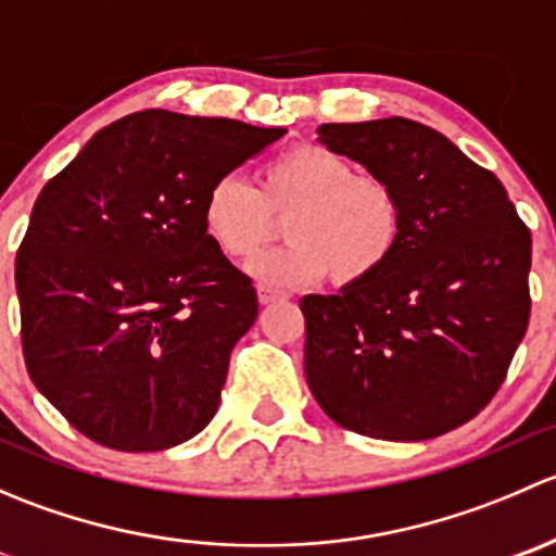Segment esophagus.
Instances as JSON below:
<instances>
[{"mask_svg": "<svg viewBox=\"0 0 556 556\" xmlns=\"http://www.w3.org/2000/svg\"><path fill=\"white\" fill-rule=\"evenodd\" d=\"M279 299H285V293H279V290L266 288V285H261V288H257V301H261V304H274V301H279Z\"/></svg>", "mask_w": 556, "mask_h": 556, "instance_id": "34e87169", "label": "esophagus"}]
</instances>
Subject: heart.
I'll list each match as a JSON object with an SVG mask.
<instances>
[{
  "instance_id": "b5f03b06",
  "label": "heart",
  "mask_w": 556,
  "mask_h": 556,
  "mask_svg": "<svg viewBox=\"0 0 556 556\" xmlns=\"http://www.w3.org/2000/svg\"><path fill=\"white\" fill-rule=\"evenodd\" d=\"M288 247L250 263V274L274 288H309L333 279L355 288L377 277L395 255L403 204L382 177L323 144H299L268 161L261 190L239 174L210 185L201 206L204 231L231 261H247L274 237V217H287Z\"/></svg>"
}]
</instances>
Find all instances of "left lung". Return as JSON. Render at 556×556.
Listing matches in <instances>:
<instances>
[{"label": "left lung", "instance_id": "left-lung-1", "mask_svg": "<svg viewBox=\"0 0 556 556\" xmlns=\"http://www.w3.org/2000/svg\"><path fill=\"white\" fill-rule=\"evenodd\" d=\"M317 134L397 190L403 231L377 277L301 299L314 401L371 439L450 433L501 390L525 339L530 228L501 179L435 128L382 117Z\"/></svg>", "mask_w": 556, "mask_h": 556}]
</instances>
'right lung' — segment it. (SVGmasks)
I'll use <instances>...</instances> for the list:
<instances>
[{
    "label": "right lung",
    "instance_id": "obj_1",
    "mask_svg": "<svg viewBox=\"0 0 556 556\" xmlns=\"http://www.w3.org/2000/svg\"><path fill=\"white\" fill-rule=\"evenodd\" d=\"M285 128L142 110L110 123L37 195L15 257L31 382L72 428L161 452L215 417L250 277L204 231V195Z\"/></svg>",
    "mask_w": 556,
    "mask_h": 556
}]
</instances>
